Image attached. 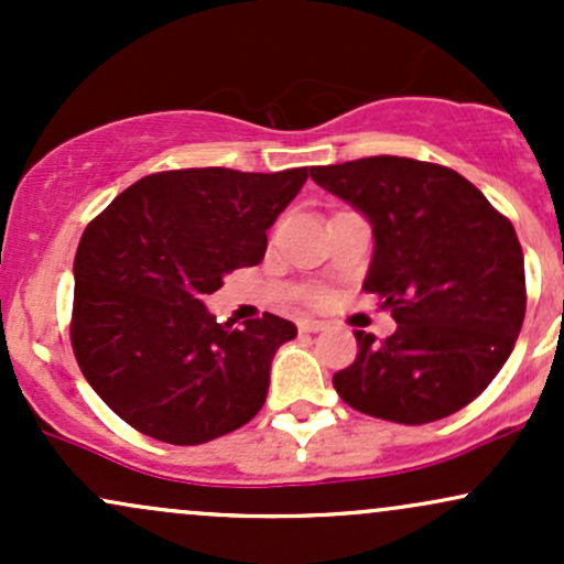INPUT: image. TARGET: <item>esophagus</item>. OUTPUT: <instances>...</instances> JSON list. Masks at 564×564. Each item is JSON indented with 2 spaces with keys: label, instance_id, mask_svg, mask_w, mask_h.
<instances>
[{
  "label": "esophagus",
  "instance_id": "esophagus-1",
  "mask_svg": "<svg viewBox=\"0 0 564 564\" xmlns=\"http://www.w3.org/2000/svg\"><path fill=\"white\" fill-rule=\"evenodd\" d=\"M296 328H300L302 334H315V332H323V328H326V323L318 318H300L296 321Z\"/></svg>",
  "mask_w": 564,
  "mask_h": 564
}]
</instances>
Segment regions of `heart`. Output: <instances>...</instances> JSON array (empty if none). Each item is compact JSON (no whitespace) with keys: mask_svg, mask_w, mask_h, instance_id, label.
I'll return each instance as SVG.
<instances>
[{"mask_svg":"<svg viewBox=\"0 0 564 564\" xmlns=\"http://www.w3.org/2000/svg\"><path fill=\"white\" fill-rule=\"evenodd\" d=\"M310 300L321 302V300H323V291H313V294H310Z\"/></svg>","mask_w":564,"mask_h":564,"instance_id":"heart-1","label":"heart"}]
</instances>
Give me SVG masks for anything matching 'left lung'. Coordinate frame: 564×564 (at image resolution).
Masks as SVG:
<instances>
[{
    "mask_svg": "<svg viewBox=\"0 0 564 564\" xmlns=\"http://www.w3.org/2000/svg\"><path fill=\"white\" fill-rule=\"evenodd\" d=\"M310 177L373 225L364 289L398 323L377 341L355 332V364L334 373L347 405L398 424L462 411L507 364L525 321V260L514 225L458 172L368 156Z\"/></svg>",
    "mask_w": 564,
    "mask_h": 564,
    "instance_id": "8db88e82",
    "label": "left lung"
}]
</instances>
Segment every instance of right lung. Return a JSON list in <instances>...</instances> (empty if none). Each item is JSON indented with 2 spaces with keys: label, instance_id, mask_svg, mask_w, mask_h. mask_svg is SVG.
Masks as SVG:
<instances>
[{
  "label": "right lung",
  "instance_id": "1",
  "mask_svg": "<svg viewBox=\"0 0 564 564\" xmlns=\"http://www.w3.org/2000/svg\"><path fill=\"white\" fill-rule=\"evenodd\" d=\"M307 177V166L156 172L87 225L70 347L116 416L161 443L200 445L260 413L275 349L296 326L264 313L232 328L200 300L262 262L268 228Z\"/></svg>",
  "mask_w": 564,
  "mask_h": 564
}]
</instances>
